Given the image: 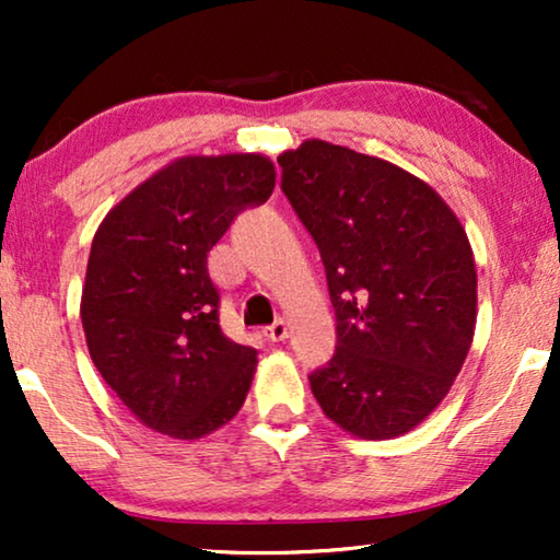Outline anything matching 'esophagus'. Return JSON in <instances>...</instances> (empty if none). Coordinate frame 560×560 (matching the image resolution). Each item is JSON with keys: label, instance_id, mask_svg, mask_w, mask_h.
<instances>
[{"label": "esophagus", "instance_id": "obj_1", "mask_svg": "<svg viewBox=\"0 0 560 560\" xmlns=\"http://www.w3.org/2000/svg\"><path fill=\"white\" fill-rule=\"evenodd\" d=\"M265 336H267V339H270V341L288 339V320H285V318H278L272 326L265 328Z\"/></svg>", "mask_w": 560, "mask_h": 560}]
</instances>
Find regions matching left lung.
Returning a JSON list of instances; mask_svg holds the SVG:
<instances>
[{
	"instance_id": "left-lung-1",
	"label": "left lung",
	"mask_w": 560,
	"mask_h": 560,
	"mask_svg": "<svg viewBox=\"0 0 560 560\" xmlns=\"http://www.w3.org/2000/svg\"><path fill=\"white\" fill-rule=\"evenodd\" d=\"M278 163L336 311V354L308 374L313 397L359 439L408 433L446 397L474 339L477 267L464 226L387 160L308 140Z\"/></svg>"
}]
</instances>
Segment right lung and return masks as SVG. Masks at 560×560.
<instances>
[{
    "label": "right lung",
    "mask_w": 560,
    "mask_h": 560,
    "mask_svg": "<svg viewBox=\"0 0 560 560\" xmlns=\"http://www.w3.org/2000/svg\"><path fill=\"white\" fill-rule=\"evenodd\" d=\"M272 188L275 165L262 155L180 158L98 226L83 334L106 385L152 431L194 441L244 405L257 351L221 331L209 252Z\"/></svg>",
    "instance_id": "right-lung-1"
}]
</instances>
